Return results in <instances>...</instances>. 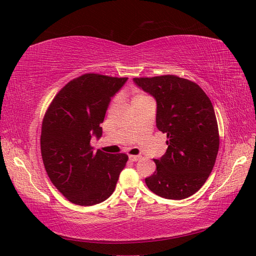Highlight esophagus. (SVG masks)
Instances as JSON below:
<instances>
[{
  "mask_svg": "<svg viewBox=\"0 0 256 256\" xmlns=\"http://www.w3.org/2000/svg\"><path fill=\"white\" fill-rule=\"evenodd\" d=\"M142 158V156H140V154H132V156H129V160H131V161H138Z\"/></svg>",
  "mask_w": 256,
  "mask_h": 256,
  "instance_id": "1",
  "label": "esophagus"
}]
</instances>
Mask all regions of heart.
<instances>
[{
    "label": "heart",
    "mask_w": 256,
    "mask_h": 256,
    "mask_svg": "<svg viewBox=\"0 0 256 256\" xmlns=\"http://www.w3.org/2000/svg\"><path fill=\"white\" fill-rule=\"evenodd\" d=\"M142 97H145V96H143V95H138V96H136V97L134 98V99H138V98H142Z\"/></svg>",
    "instance_id": "1"
}]
</instances>
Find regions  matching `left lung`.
Wrapping results in <instances>:
<instances>
[{"instance_id":"obj_1","label":"left lung","mask_w":256,"mask_h":256,"mask_svg":"<svg viewBox=\"0 0 256 256\" xmlns=\"http://www.w3.org/2000/svg\"><path fill=\"white\" fill-rule=\"evenodd\" d=\"M157 102L156 125L166 134L168 150L154 159L156 171L145 178L154 194L182 200L205 184L219 150L218 124L212 104L194 82L166 74L134 78Z\"/></svg>"}]
</instances>
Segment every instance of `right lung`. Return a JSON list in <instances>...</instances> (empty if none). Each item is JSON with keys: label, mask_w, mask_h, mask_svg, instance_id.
Here are the masks:
<instances>
[{"label": "right lung", "mask_w": 256, "mask_h": 256, "mask_svg": "<svg viewBox=\"0 0 256 256\" xmlns=\"http://www.w3.org/2000/svg\"><path fill=\"white\" fill-rule=\"evenodd\" d=\"M128 78L86 74L62 88L42 122L40 148L52 184L72 203L92 206L115 190L128 156L97 152L90 140L102 136L100 127L108 106Z\"/></svg>", "instance_id": "obj_1"}]
</instances>
